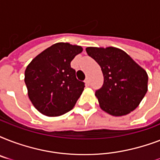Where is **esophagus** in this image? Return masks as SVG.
Wrapping results in <instances>:
<instances>
[{
  "label": "esophagus",
  "instance_id": "1",
  "mask_svg": "<svg viewBox=\"0 0 160 160\" xmlns=\"http://www.w3.org/2000/svg\"><path fill=\"white\" fill-rule=\"evenodd\" d=\"M85 85H89V84H90V78L87 77L86 79H85Z\"/></svg>",
  "mask_w": 160,
  "mask_h": 160
}]
</instances>
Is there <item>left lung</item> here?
<instances>
[{
	"mask_svg": "<svg viewBox=\"0 0 160 160\" xmlns=\"http://www.w3.org/2000/svg\"><path fill=\"white\" fill-rule=\"evenodd\" d=\"M86 52L101 68L104 84L95 96L103 111L113 116L129 114L148 90V74L126 52L109 47H87Z\"/></svg>",
	"mask_w": 160,
	"mask_h": 160,
	"instance_id": "obj_1",
	"label": "left lung"
}]
</instances>
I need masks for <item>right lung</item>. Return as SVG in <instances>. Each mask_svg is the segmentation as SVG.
Masks as SVG:
<instances>
[{
    "label": "right lung",
    "mask_w": 160,
    "mask_h": 160,
    "mask_svg": "<svg viewBox=\"0 0 160 160\" xmlns=\"http://www.w3.org/2000/svg\"><path fill=\"white\" fill-rule=\"evenodd\" d=\"M82 51L80 46L58 42L36 55L27 65L25 70L27 94L40 113L56 117L74 108L85 85L76 79L70 62Z\"/></svg>",
    "instance_id": "right-lung-1"
}]
</instances>
